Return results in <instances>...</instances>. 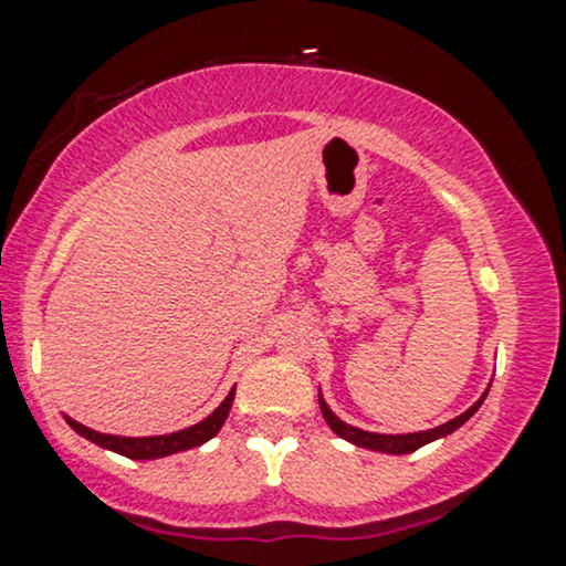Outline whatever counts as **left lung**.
I'll return each mask as SVG.
<instances>
[{
  "mask_svg": "<svg viewBox=\"0 0 566 566\" xmlns=\"http://www.w3.org/2000/svg\"><path fill=\"white\" fill-rule=\"evenodd\" d=\"M488 390L490 385L485 387V392L480 395L478 400H474L472 406L467 408L464 413H459V417L446 421V424H438L432 427V430H421V432H408V434H385V432H369V430H360V427H353L348 421H343L337 417L335 411H332L329 406H326L324 395H322V387H318V408H322L326 424H329V430L337 434V438L353 442V446L358 448H366V451H377V453H390V455H403V453H413L419 451L421 446H427V442H434L440 438H448V434L459 430L461 424H467L469 419L474 417V413L480 411L482 400L488 398Z\"/></svg>",
  "mask_w": 566,
  "mask_h": 566,
  "instance_id": "obj_1",
  "label": "left lung"
}]
</instances>
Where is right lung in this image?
I'll return each mask as SVG.
<instances>
[{
  "instance_id": "right-lung-1",
  "label": "right lung",
  "mask_w": 566,
  "mask_h": 566,
  "mask_svg": "<svg viewBox=\"0 0 566 566\" xmlns=\"http://www.w3.org/2000/svg\"><path fill=\"white\" fill-rule=\"evenodd\" d=\"M234 392H237V385L231 387L227 398L221 400V406H218L213 413H208L202 421H197V424L184 427V430H179V432L149 434V438H126V434H105L97 430H88V427L78 424V421L71 417H65V421L71 430H76L81 434V438L92 440L94 446L105 448V451L120 453V455H126V459H134V461H153V459H163V455L189 451V448H197V446H202V442H208L210 438H216L218 430L223 427V421H227V417H229L231 403H234Z\"/></svg>"
}]
</instances>
